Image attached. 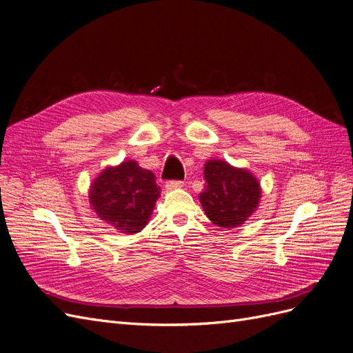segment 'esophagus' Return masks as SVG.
I'll return each instance as SVG.
<instances>
[{"label": "esophagus", "instance_id": "obj_1", "mask_svg": "<svg viewBox=\"0 0 353 353\" xmlns=\"http://www.w3.org/2000/svg\"><path fill=\"white\" fill-rule=\"evenodd\" d=\"M181 187H184L183 181H168L166 183L168 190H175V188H181Z\"/></svg>", "mask_w": 353, "mask_h": 353}]
</instances>
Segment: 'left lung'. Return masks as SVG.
I'll return each mask as SVG.
<instances>
[{
    "instance_id": "1",
    "label": "left lung",
    "mask_w": 353,
    "mask_h": 353,
    "mask_svg": "<svg viewBox=\"0 0 353 353\" xmlns=\"http://www.w3.org/2000/svg\"><path fill=\"white\" fill-rule=\"evenodd\" d=\"M203 174L206 184L199 200L215 225L234 228L252 216L259 205L261 185L248 169L234 168L225 160H208Z\"/></svg>"
}]
</instances>
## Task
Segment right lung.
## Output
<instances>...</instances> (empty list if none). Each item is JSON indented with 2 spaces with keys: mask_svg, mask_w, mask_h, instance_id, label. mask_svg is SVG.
Wrapping results in <instances>:
<instances>
[{
  "mask_svg": "<svg viewBox=\"0 0 353 353\" xmlns=\"http://www.w3.org/2000/svg\"><path fill=\"white\" fill-rule=\"evenodd\" d=\"M90 205L117 232H140L152 216L160 187L148 169L134 160L105 168L90 187Z\"/></svg>",
  "mask_w": 353,
  "mask_h": 353,
  "instance_id": "add662e5",
  "label": "right lung"
}]
</instances>
